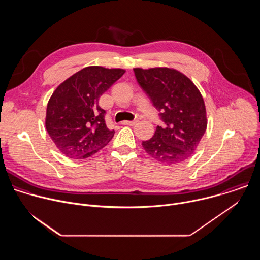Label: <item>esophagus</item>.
Here are the masks:
<instances>
[{"instance_id": "esophagus-1", "label": "esophagus", "mask_w": 260, "mask_h": 260, "mask_svg": "<svg viewBox=\"0 0 260 260\" xmlns=\"http://www.w3.org/2000/svg\"><path fill=\"white\" fill-rule=\"evenodd\" d=\"M138 122V120H132V121H123L122 124L124 125H135Z\"/></svg>"}]
</instances>
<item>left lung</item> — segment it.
Here are the masks:
<instances>
[{
  "label": "left lung",
  "mask_w": 260,
  "mask_h": 260,
  "mask_svg": "<svg viewBox=\"0 0 260 260\" xmlns=\"http://www.w3.org/2000/svg\"><path fill=\"white\" fill-rule=\"evenodd\" d=\"M135 76L159 111L164 126L143 141L145 151L156 160L174 165L193 154L207 128L204 99L193 82L170 68H135Z\"/></svg>",
  "instance_id": "left-lung-1"
}]
</instances>
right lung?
<instances>
[{"label":"right lung","mask_w":260,"mask_h":260,"mask_svg":"<svg viewBox=\"0 0 260 260\" xmlns=\"http://www.w3.org/2000/svg\"><path fill=\"white\" fill-rule=\"evenodd\" d=\"M125 73L122 69L86 67L57 86L47 104L45 126L59 151L73 159L96 153L114 136L105 122L100 96Z\"/></svg>","instance_id":"obj_1"}]
</instances>
